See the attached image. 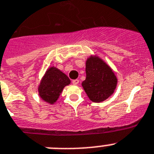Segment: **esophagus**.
Masks as SVG:
<instances>
[{"label": "esophagus", "mask_w": 154, "mask_h": 154, "mask_svg": "<svg viewBox=\"0 0 154 154\" xmlns=\"http://www.w3.org/2000/svg\"><path fill=\"white\" fill-rule=\"evenodd\" d=\"M79 82V80H78V79L72 80V84H73V85H78Z\"/></svg>", "instance_id": "obj_1"}]
</instances>
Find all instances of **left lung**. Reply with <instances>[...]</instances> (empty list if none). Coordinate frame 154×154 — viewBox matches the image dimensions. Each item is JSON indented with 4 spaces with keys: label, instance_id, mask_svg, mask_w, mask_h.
I'll use <instances>...</instances> for the list:
<instances>
[{
    "label": "left lung",
    "instance_id": "8db88e82",
    "mask_svg": "<svg viewBox=\"0 0 154 154\" xmlns=\"http://www.w3.org/2000/svg\"><path fill=\"white\" fill-rule=\"evenodd\" d=\"M86 78L82 86L92 102L101 103L115 92L117 77L109 65L96 55H91L85 61Z\"/></svg>",
    "mask_w": 154,
    "mask_h": 154
}]
</instances>
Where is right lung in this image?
Masks as SVG:
<instances>
[{
  "label": "right lung",
  "mask_w": 154,
  "mask_h": 154,
  "mask_svg": "<svg viewBox=\"0 0 154 154\" xmlns=\"http://www.w3.org/2000/svg\"><path fill=\"white\" fill-rule=\"evenodd\" d=\"M70 83V79L63 72L55 66H50L38 87L39 97L45 103L53 105L57 102L64 88Z\"/></svg>",
  "instance_id": "add662e5"
}]
</instances>
